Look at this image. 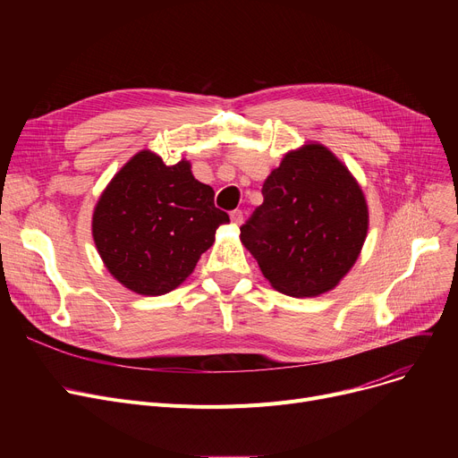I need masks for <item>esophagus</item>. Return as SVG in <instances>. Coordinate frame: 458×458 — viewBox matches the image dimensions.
Masks as SVG:
<instances>
[{
  "instance_id": "esophagus-1",
  "label": "esophagus",
  "mask_w": 458,
  "mask_h": 458,
  "mask_svg": "<svg viewBox=\"0 0 458 458\" xmlns=\"http://www.w3.org/2000/svg\"><path fill=\"white\" fill-rule=\"evenodd\" d=\"M230 219H232V223H233L235 226H242V223H243V211H239V209L232 211V213H230Z\"/></svg>"
}]
</instances>
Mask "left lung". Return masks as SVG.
Instances as JSON below:
<instances>
[{"instance_id": "left-lung-1", "label": "left lung", "mask_w": 458, "mask_h": 458, "mask_svg": "<svg viewBox=\"0 0 458 458\" xmlns=\"http://www.w3.org/2000/svg\"><path fill=\"white\" fill-rule=\"evenodd\" d=\"M263 204L242 243L276 292L304 299L334 290L352 269L369 228L364 191L321 142L287 152L263 183Z\"/></svg>"}]
</instances>
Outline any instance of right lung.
I'll use <instances>...</instances> for the list:
<instances>
[{"label": "right lung", "instance_id": "1", "mask_svg": "<svg viewBox=\"0 0 458 458\" xmlns=\"http://www.w3.org/2000/svg\"><path fill=\"white\" fill-rule=\"evenodd\" d=\"M213 197L187 159L165 165L152 150L137 152L94 206L92 239L106 269L139 295L176 290L230 223Z\"/></svg>", "mask_w": 458, "mask_h": 458}]
</instances>
